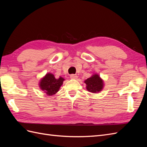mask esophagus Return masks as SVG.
<instances>
[{
  "instance_id": "34e87169",
  "label": "esophagus",
  "mask_w": 147,
  "mask_h": 147,
  "mask_svg": "<svg viewBox=\"0 0 147 147\" xmlns=\"http://www.w3.org/2000/svg\"><path fill=\"white\" fill-rule=\"evenodd\" d=\"M70 78L72 79H77L78 76L77 75H75V74H72L70 75Z\"/></svg>"
}]
</instances>
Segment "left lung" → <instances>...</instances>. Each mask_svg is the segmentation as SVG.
Returning a JSON list of instances; mask_svg holds the SVG:
<instances>
[{
    "instance_id": "1",
    "label": "left lung",
    "mask_w": 147,
    "mask_h": 147,
    "mask_svg": "<svg viewBox=\"0 0 147 147\" xmlns=\"http://www.w3.org/2000/svg\"><path fill=\"white\" fill-rule=\"evenodd\" d=\"M84 83L86 84L87 90L92 93L100 92L104 87L103 80L97 74L93 75L90 78H88Z\"/></svg>"
}]
</instances>
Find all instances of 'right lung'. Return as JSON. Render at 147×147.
<instances>
[{
    "instance_id": "right-lung-1",
    "label": "right lung",
    "mask_w": 147,
    "mask_h": 147,
    "mask_svg": "<svg viewBox=\"0 0 147 147\" xmlns=\"http://www.w3.org/2000/svg\"><path fill=\"white\" fill-rule=\"evenodd\" d=\"M64 81V79L63 77H60L56 79L54 75L48 73L40 82L39 86L41 90L47 95L52 96L59 91Z\"/></svg>"
}]
</instances>
